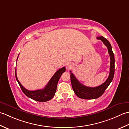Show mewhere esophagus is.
<instances>
[{
    "instance_id": "1",
    "label": "esophagus",
    "mask_w": 129,
    "mask_h": 129,
    "mask_svg": "<svg viewBox=\"0 0 129 129\" xmlns=\"http://www.w3.org/2000/svg\"><path fill=\"white\" fill-rule=\"evenodd\" d=\"M66 68L67 70H70L72 69V68L74 67V64L72 63H68L66 64Z\"/></svg>"
}]
</instances>
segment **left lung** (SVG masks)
Here are the masks:
<instances>
[{
    "instance_id": "1",
    "label": "left lung",
    "mask_w": 129,
    "mask_h": 129,
    "mask_svg": "<svg viewBox=\"0 0 129 129\" xmlns=\"http://www.w3.org/2000/svg\"><path fill=\"white\" fill-rule=\"evenodd\" d=\"M97 39L101 40L108 49V52L110 57V68L109 77L106 81L100 86L95 87H87L81 84L75 75L71 72V81L73 90L78 98L86 100L96 99L100 98L104 93L105 91L109 86L113 80L115 73V57L113 53L112 47L109 42L104 37H98Z\"/></svg>"
}]
</instances>
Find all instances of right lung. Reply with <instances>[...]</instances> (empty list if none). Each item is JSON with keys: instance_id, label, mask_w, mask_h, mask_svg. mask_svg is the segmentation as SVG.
I'll list each match as a JSON object with an SVG mask.
<instances>
[{"instance_id": "add662e5", "label": "right lung", "mask_w": 129, "mask_h": 129, "mask_svg": "<svg viewBox=\"0 0 129 129\" xmlns=\"http://www.w3.org/2000/svg\"><path fill=\"white\" fill-rule=\"evenodd\" d=\"M65 71V67H63V68H61V69L58 70L54 73V75L52 76L51 79L49 80L48 83H47V85L45 86V87L43 89H41V90H38L35 91L28 90L21 85V83H20L19 80H18L17 76L16 68H15V78H16L17 82L19 83L20 87L22 89L23 93H24L27 97L37 101L46 102L47 101L50 100L51 99L53 98L54 94L56 92L58 82V81L60 77H61L62 73L64 72Z\"/></svg>"}]
</instances>
